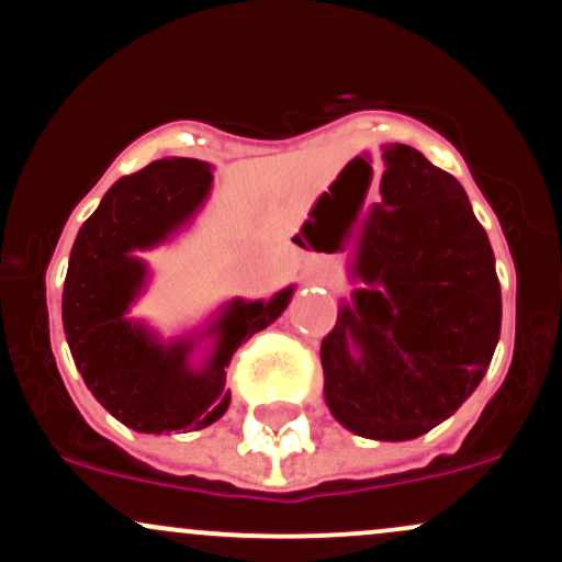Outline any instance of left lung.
Instances as JSON below:
<instances>
[{
	"label": "left lung",
	"instance_id": "1",
	"mask_svg": "<svg viewBox=\"0 0 562 562\" xmlns=\"http://www.w3.org/2000/svg\"><path fill=\"white\" fill-rule=\"evenodd\" d=\"M384 162L355 261L366 288L341 306L319 357L336 422L400 442L477 390L502 330V288L488 234L451 172L405 144Z\"/></svg>",
	"mask_w": 562,
	"mask_h": 562
}]
</instances>
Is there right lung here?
Instances as JSON below:
<instances>
[{
	"instance_id": "right-lung-1",
	"label": "right lung",
	"mask_w": 562,
	"mask_h": 562,
	"mask_svg": "<svg viewBox=\"0 0 562 562\" xmlns=\"http://www.w3.org/2000/svg\"><path fill=\"white\" fill-rule=\"evenodd\" d=\"M213 172L200 159H157L106 191L74 239L64 282V330L92 397L144 435L202 429L229 408L226 366L239 344L285 312L293 288L261 304L234 301L213 325L218 336L205 371H189L191 344L159 347L125 319L144 282L133 250L157 245L207 196Z\"/></svg>"
}]
</instances>
